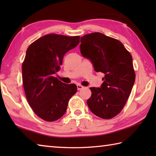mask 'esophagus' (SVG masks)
Listing matches in <instances>:
<instances>
[{
	"instance_id": "obj_1",
	"label": "esophagus",
	"mask_w": 156,
	"mask_h": 156,
	"mask_svg": "<svg viewBox=\"0 0 156 156\" xmlns=\"http://www.w3.org/2000/svg\"><path fill=\"white\" fill-rule=\"evenodd\" d=\"M83 88H84V87H83V85H81V84H77V89H78V90H80V89H83Z\"/></svg>"
}]
</instances>
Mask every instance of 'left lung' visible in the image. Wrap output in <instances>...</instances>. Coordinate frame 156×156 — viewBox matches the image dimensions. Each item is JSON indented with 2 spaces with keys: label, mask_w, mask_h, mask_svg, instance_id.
<instances>
[{
  "label": "left lung",
  "mask_w": 156,
  "mask_h": 156,
  "mask_svg": "<svg viewBox=\"0 0 156 156\" xmlns=\"http://www.w3.org/2000/svg\"><path fill=\"white\" fill-rule=\"evenodd\" d=\"M80 52L91 60L96 72L105 74L100 87H90L91 112L111 119L122 110L133 88L136 74L132 56L120 41L99 32L81 37Z\"/></svg>",
  "instance_id": "obj_1"
}]
</instances>
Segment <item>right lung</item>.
I'll use <instances>...</instances> for the list:
<instances>
[{
    "label": "right lung",
    "instance_id": "add662e5",
    "mask_svg": "<svg viewBox=\"0 0 156 156\" xmlns=\"http://www.w3.org/2000/svg\"><path fill=\"white\" fill-rule=\"evenodd\" d=\"M80 43V36L47 34L31 43L23 62V83L34 112L48 122L58 120L69 100L77 91L74 84H65L53 76L60 69L65 54Z\"/></svg>",
    "mask_w": 156,
    "mask_h": 156
}]
</instances>
